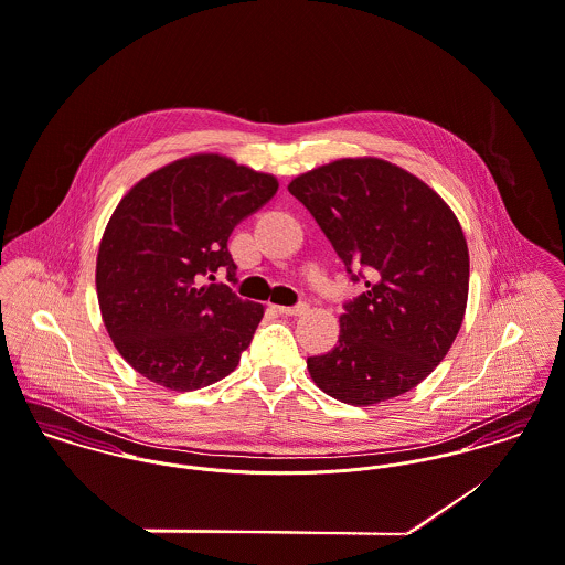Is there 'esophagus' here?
<instances>
[{"mask_svg":"<svg viewBox=\"0 0 565 565\" xmlns=\"http://www.w3.org/2000/svg\"><path fill=\"white\" fill-rule=\"evenodd\" d=\"M277 312L281 316H301V313L308 312V306L306 303H299V306H277Z\"/></svg>","mask_w":565,"mask_h":565,"instance_id":"34e87169","label":"esophagus"}]
</instances>
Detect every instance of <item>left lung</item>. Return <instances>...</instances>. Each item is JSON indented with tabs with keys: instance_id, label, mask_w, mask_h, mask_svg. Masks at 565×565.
<instances>
[{
	"instance_id": "1",
	"label": "left lung",
	"mask_w": 565,
	"mask_h": 565,
	"mask_svg": "<svg viewBox=\"0 0 565 565\" xmlns=\"http://www.w3.org/2000/svg\"><path fill=\"white\" fill-rule=\"evenodd\" d=\"M353 281L338 344L308 358L329 396L366 407L416 387L446 358L463 322L470 257L461 225L438 192L379 158H342L295 178Z\"/></svg>"
}]
</instances>
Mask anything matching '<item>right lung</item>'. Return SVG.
<instances>
[{"label":"right lung","mask_w":565,"mask_h":565,"mask_svg":"<svg viewBox=\"0 0 565 565\" xmlns=\"http://www.w3.org/2000/svg\"><path fill=\"white\" fill-rule=\"evenodd\" d=\"M279 189L218 153L175 160L134 184L97 253L104 324L127 364L149 381L190 392L234 373L264 316L259 303L214 284L234 281V227Z\"/></svg>","instance_id":"right-lung-1"}]
</instances>
